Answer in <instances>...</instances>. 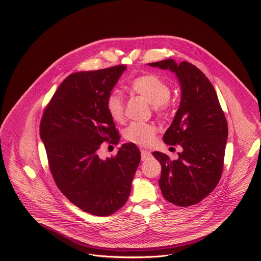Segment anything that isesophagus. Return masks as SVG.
Instances as JSON below:
<instances>
[{
    "label": "esophagus",
    "instance_id": "34e87169",
    "mask_svg": "<svg viewBox=\"0 0 261 261\" xmlns=\"http://www.w3.org/2000/svg\"><path fill=\"white\" fill-rule=\"evenodd\" d=\"M152 157V154L148 152V151H145V150H141V160L142 161H146Z\"/></svg>",
    "mask_w": 261,
    "mask_h": 261
}]
</instances>
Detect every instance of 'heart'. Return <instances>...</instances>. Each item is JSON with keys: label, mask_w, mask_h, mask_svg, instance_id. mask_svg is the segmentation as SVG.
<instances>
[{"label": "heart", "mask_w": 261, "mask_h": 261, "mask_svg": "<svg viewBox=\"0 0 261 261\" xmlns=\"http://www.w3.org/2000/svg\"><path fill=\"white\" fill-rule=\"evenodd\" d=\"M130 89L143 97L148 103L154 106V110L159 116H166L169 111L168 99L171 95L169 86L156 75L147 74L134 79L130 84ZM106 109L110 118L118 123L125 119V104L123 98L113 93L107 97ZM157 134V127L154 124L131 123L124 132L125 138L137 145H148L152 143Z\"/></svg>", "instance_id": "heart-1"}]
</instances>
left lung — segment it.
Returning a JSON list of instances; mask_svg holds the SVG:
<instances>
[{"label":"left lung","mask_w":261,"mask_h":261,"mask_svg":"<svg viewBox=\"0 0 261 261\" xmlns=\"http://www.w3.org/2000/svg\"><path fill=\"white\" fill-rule=\"evenodd\" d=\"M147 65L173 72L181 91L179 107L163 140L179 144L182 152L173 161L164 153H153L162 168L160 189L177 206L194 205L220 180L228 136L225 115L213 85L196 66L172 59Z\"/></svg>","instance_id":"left-lung-1"}]
</instances>
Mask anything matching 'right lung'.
Instances as JSON below:
<instances>
[{"label":"right lung","instance_id":"right-lung-1","mask_svg":"<svg viewBox=\"0 0 261 261\" xmlns=\"http://www.w3.org/2000/svg\"><path fill=\"white\" fill-rule=\"evenodd\" d=\"M125 65L70 74L47 104L40 123L49 169L61 192L95 216L121 208L131 192L140 162L134 143L123 144L113 158H99L103 141L118 144L120 134L106 109Z\"/></svg>","mask_w":261,"mask_h":261}]
</instances>
